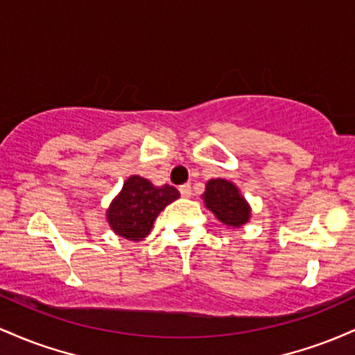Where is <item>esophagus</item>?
Masks as SVG:
<instances>
[{
    "label": "esophagus",
    "instance_id": "esophagus-1",
    "mask_svg": "<svg viewBox=\"0 0 355 355\" xmlns=\"http://www.w3.org/2000/svg\"><path fill=\"white\" fill-rule=\"evenodd\" d=\"M179 193H181L182 198H191V194H193V189H191V184H182L181 188H179Z\"/></svg>",
    "mask_w": 355,
    "mask_h": 355
}]
</instances>
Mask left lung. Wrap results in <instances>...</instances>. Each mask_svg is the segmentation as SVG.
Instances as JSON below:
<instances>
[{
  "label": "left lung",
  "mask_w": 355,
  "mask_h": 355,
  "mask_svg": "<svg viewBox=\"0 0 355 355\" xmlns=\"http://www.w3.org/2000/svg\"><path fill=\"white\" fill-rule=\"evenodd\" d=\"M206 206L218 220L228 226H241L248 221L250 206L238 193V188L225 179H211L202 194Z\"/></svg>",
  "instance_id": "8db88e82"
}]
</instances>
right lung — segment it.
Masks as SVG:
<instances>
[{
	"mask_svg": "<svg viewBox=\"0 0 355 355\" xmlns=\"http://www.w3.org/2000/svg\"><path fill=\"white\" fill-rule=\"evenodd\" d=\"M178 198L179 191L174 186L154 188L147 179L132 176L124 182L107 218L115 233L127 240L139 241L149 234L159 213Z\"/></svg>",
	"mask_w": 355,
	"mask_h": 355,
	"instance_id": "add662e5",
	"label": "right lung"
}]
</instances>
